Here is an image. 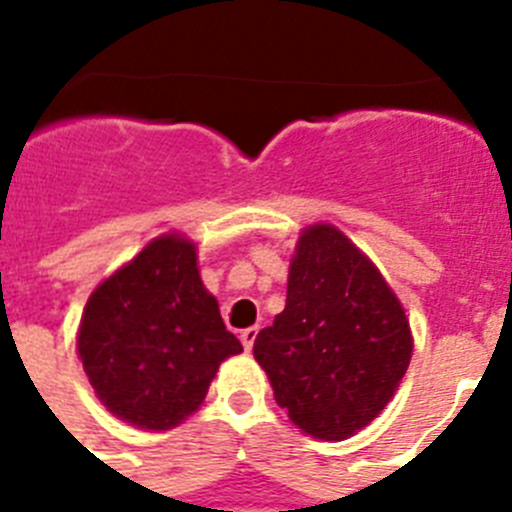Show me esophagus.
Here are the masks:
<instances>
[{"label": "esophagus", "mask_w": 512, "mask_h": 512, "mask_svg": "<svg viewBox=\"0 0 512 512\" xmlns=\"http://www.w3.org/2000/svg\"><path fill=\"white\" fill-rule=\"evenodd\" d=\"M256 336H259V328L241 330V343H243V348H246V351H251L253 341H256Z\"/></svg>", "instance_id": "34e87169"}]
</instances>
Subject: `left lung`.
I'll return each mask as SVG.
<instances>
[{"instance_id":"8db88e82","label":"left lung","mask_w":512,"mask_h":512,"mask_svg":"<svg viewBox=\"0 0 512 512\" xmlns=\"http://www.w3.org/2000/svg\"><path fill=\"white\" fill-rule=\"evenodd\" d=\"M279 408L323 441L372 423L400 387L413 336L377 266L336 225L302 230L287 305L253 343Z\"/></svg>"}]
</instances>
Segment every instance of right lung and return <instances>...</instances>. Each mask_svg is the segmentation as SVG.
Returning a JSON list of instances; mask_svg holds the SVG:
<instances>
[{"instance_id": "1", "label": "right lung", "mask_w": 512, "mask_h": 512, "mask_svg": "<svg viewBox=\"0 0 512 512\" xmlns=\"http://www.w3.org/2000/svg\"><path fill=\"white\" fill-rule=\"evenodd\" d=\"M76 351L112 415L169 431L200 408L217 366L243 346L202 284L194 243L169 233L94 289Z\"/></svg>"}]
</instances>
